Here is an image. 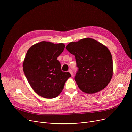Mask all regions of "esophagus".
Listing matches in <instances>:
<instances>
[{
	"label": "esophagus",
	"instance_id": "esophagus-1",
	"mask_svg": "<svg viewBox=\"0 0 132 132\" xmlns=\"http://www.w3.org/2000/svg\"><path fill=\"white\" fill-rule=\"evenodd\" d=\"M68 72H70V73L71 75V76H73V72H72V70L71 69H69L68 70Z\"/></svg>",
	"mask_w": 132,
	"mask_h": 132
}]
</instances>
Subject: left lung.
<instances>
[{
  "label": "left lung",
  "instance_id": "left-lung-1",
  "mask_svg": "<svg viewBox=\"0 0 132 132\" xmlns=\"http://www.w3.org/2000/svg\"><path fill=\"white\" fill-rule=\"evenodd\" d=\"M74 55L78 67L75 80L79 89L93 93L105 88L113 75V61L108 48L95 40L86 38L66 47Z\"/></svg>",
  "mask_w": 132,
  "mask_h": 132
}]
</instances>
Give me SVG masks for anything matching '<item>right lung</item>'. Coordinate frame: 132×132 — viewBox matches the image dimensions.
Returning a JSON list of instances; mask_svg holds the SVG:
<instances>
[{"mask_svg":"<svg viewBox=\"0 0 132 132\" xmlns=\"http://www.w3.org/2000/svg\"><path fill=\"white\" fill-rule=\"evenodd\" d=\"M65 46L63 43L42 41L27 51L23 70L32 88L42 97L52 99L57 97L71 77L69 72L62 71L57 60Z\"/></svg>","mask_w":132,"mask_h":132,"instance_id":"1","label":"right lung"}]
</instances>
